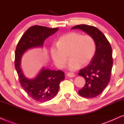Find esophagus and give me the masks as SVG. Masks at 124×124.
Wrapping results in <instances>:
<instances>
[{"instance_id":"obj_1","label":"esophagus","mask_w":124,"mask_h":124,"mask_svg":"<svg viewBox=\"0 0 124 124\" xmlns=\"http://www.w3.org/2000/svg\"><path fill=\"white\" fill-rule=\"evenodd\" d=\"M67 76H68V77H69L70 78L74 77V74L73 73H68L67 74Z\"/></svg>"}]
</instances>
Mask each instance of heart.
<instances>
[{"label":"heart","mask_w":124,"mask_h":124,"mask_svg":"<svg viewBox=\"0 0 124 124\" xmlns=\"http://www.w3.org/2000/svg\"><path fill=\"white\" fill-rule=\"evenodd\" d=\"M95 51V43L91 36L71 32L60 37L57 45L51 46L50 55L55 65L62 68L67 60L66 54H68L69 61L67 68L69 70L74 71L81 65H87L94 57Z\"/></svg>","instance_id":"heart-1"}]
</instances>
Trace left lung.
I'll use <instances>...</instances> for the list:
<instances>
[{
  "label": "left lung",
  "mask_w": 124,
  "mask_h": 124,
  "mask_svg": "<svg viewBox=\"0 0 124 124\" xmlns=\"http://www.w3.org/2000/svg\"><path fill=\"white\" fill-rule=\"evenodd\" d=\"M71 29L82 30L92 37L95 43L93 59L78 73L86 80L85 85L78 91L79 94L85 98H95L102 93L110 81L113 65L111 46L105 35L95 27L82 24Z\"/></svg>",
  "instance_id": "8db88e82"
}]
</instances>
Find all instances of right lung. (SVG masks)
I'll return each instance as SVG.
<instances>
[{
	"mask_svg": "<svg viewBox=\"0 0 124 124\" xmlns=\"http://www.w3.org/2000/svg\"><path fill=\"white\" fill-rule=\"evenodd\" d=\"M58 30V28L38 25L30 27L20 39L15 51V68L21 86L32 99L40 102L50 101L55 97L59 91V84L65 79V74L61 70L43 67L34 78H29L21 69L22 57L27 50L42 48L46 39Z\"/></svg>",
	"mask_w": 124,
	"mask_h": 124,
	"instance_id": "right-lung-1",
	"label": "right lung"
}]
</instances>
